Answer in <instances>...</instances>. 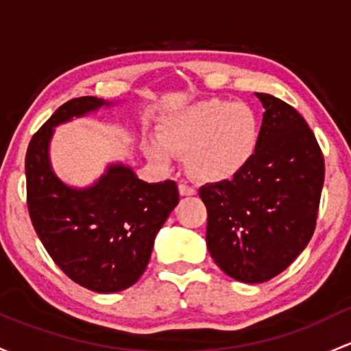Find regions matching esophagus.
<instances>
[{
    "instance_id": "1",
    "label": "esophagus",
    "mask_w": 351,
    "mask_h": 351,
    "mask_svg": "<svg viewBox=\"0 0 351 351\" xmlns=\"http://www.w3.org/2000/svg\"><path fill=\"white\" fill-rule=\"evenodd\" d=\"M178 190H180V195H182V197H191V195L197 193V190H195L193 186L186 185V183H180Z\"/></svg>"
}]
</instances>
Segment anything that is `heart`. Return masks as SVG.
I'll list each match as a JSON object with an SVG mask.
<instances>
[{
	"label": "heart",
	"mask_w": 351,
	"mask_h": 351,
	"mask_svg": "<svg viewBox=\"0 0 351 351\" xmlns=\"http://www.w3.org/2000/svg\"><path fill=\"white\" fill-rule=\"evenodd\" d=\"M261 121L243 102L208 99L171 114L145 141L153 163L168 168L173 156H185L186 168L202 182L230 180L252 160L259 145Z\"/></svg>",
	"instance_id": "obj_1"
}]
</instances>
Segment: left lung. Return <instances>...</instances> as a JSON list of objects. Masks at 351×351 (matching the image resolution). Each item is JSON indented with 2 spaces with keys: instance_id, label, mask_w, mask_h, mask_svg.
<instances>
[{
  "instance_id": "obj_1",
  "label": "left lung",
  "mask_w": 351,
  "mask_h": 351,
  "mask_svg": "<svg viewBox=\"0 0 351 351\" xmlns=\"http://www.w3.org/2000/svg\"><path fill=\"white\" fill-rule=\"evenodd\" d=\"M256 95L265 112L252 160L232 180L198 191L210 256L247 284L281 274L304 250L324 182L323 153L301 114L274 95Z\"/></svg>"
}]
</instances>
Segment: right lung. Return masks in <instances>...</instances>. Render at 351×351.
<instances>
[{
	"label": "right lung",
	"instance_id": "right-lung-1",
	"mask_svg": "<svg viewBox=\"0 0 351 351\" xmlns=\"http://www.w3.org/2000/svg\"><path fill=\"white\" fill-rule=\"evenodd\" d=\"M114 104L92 95L65 102L33 136L25 160L29 219L43 247L72 281L104 294L141 278L154 237L180 200L175 182L146 183L124 163L109 165L84 188L53 171L55 128Z\"/></svg>",
	"mask_w": 351,
	"mask_h": 351
}]
</instances>
